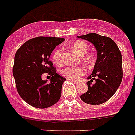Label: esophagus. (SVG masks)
Wrapping results in <instances>:
<instances>
[{
  "instance_id": "esophagus-1",
  "label": "esophagus",
  "mask_w": 135,
  "mask_h": 135,
  "mask_svg": "<svg viewBox=\"0 0 135 135\" xmlns=\"http://www.w3.org/2000/svg\"><path fill=\"white\" fill-rule=\"evenodd\" d=\"M73 82H74V84H76V85L79 84V81H73Z\"/></svg>"
}]
</instances>
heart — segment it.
<instances>
[{"instance_id":"obj_1","label":"heart","mask_w":135,"mask_h":135,"mask_svg":"<svg viewBox=\"0 0 135 135\" xmlns=\"http://www.w3.org/2000/svg\"><path fill=\"white\" fill-rule=\"evenodd\" d=\"M71 47L79 55L84 56L88 51V46L86 42L81 40H76L71 45ZM53 62L56 65H61L62 64V49L59 47L55 50L52 55ZM83 61L85 62H90V57L85 56L83 58ZM84 68L80 66H67L61 71L62 76L71 81L79 80L81 76L85 74Z\"/></svg>"}]
</instances>
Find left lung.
I'll return each instance as SVG.
<instances>
[{
  "instance_id": "1",
  "label": "left lung",
  "mask_w": 135,
  "mask_h": 135,
  "mask_svg": "<svg viewBox=\"0 0 135 135\" xmlns=\"http://www.w3.org/2000/svg\"><path fill=\"white\" fill-rule=\"evenodd\" d=\"M93 44L98 58L92 74L86 83L88 89L80 96L84 102L96 105L107 102L116 93L123 79L122 56L118 46L110 37L96 33L77 36ZM93 80L96 82L92 85Z\"/></svg>"
}]
</instances>
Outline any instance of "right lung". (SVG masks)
I'll return each instance as SVG.
<instances>
[{
    "mask_svg": "<svg viewBox=\"0 0 135 135\" xmlns=\"http://www.w3.org/2000/svg\"><path fill=\"white\" fill-rule=\"evenodd\" d=\"M64 38L37 37L23 44L16 52L13 75L17 92L31 106L45 109L52 106L61 96V88L66 79L56 73L49 61L51 54ZM44 73L52 76L50 82L41 79Z\"/></svg>",
    "mask_w": 135,
    "mask_h": 135,
    "instance_id": "right-lung-1",
    "label": "right lung"
}]
</instances>
